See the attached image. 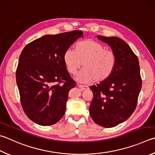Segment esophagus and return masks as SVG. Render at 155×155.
<instances>
[{
  "label": "esophagus",
  "instance_id": "obj_1",
  "mask_svg": "<svg viewBox=\"0 0 155 155\" xmlns=\"http://www.w3.org/2000/svg\"><path fill=\"white\" fill-rule=\"evenodd\" d=\"M78 87H79L81 91H85V90H87L89 89L85 85H78Z\"/></svg>",
  "mask_w": 155,
  "mask_h": 155
}]
</instances>
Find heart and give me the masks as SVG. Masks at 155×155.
<instances>
[{"label":"heart","instance_id":"b5f03b06","mask_svg":"<svg viewBox=\"0 0 155 155\" xmlns=\"http://www.w3.org/2000/svg\"><path fill=\"white\" fill-rule=\"evenodd\" d=\"M63 60L70 74H75L83 64V69L76 79L83 83L106 81L113 72L117 63L115 53L93 39L80 41L75 50L66 49Z\"/></svg>","mask_w":155,"mask_h":155}]
</instances>
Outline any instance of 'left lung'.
<instances>
[{
	"label": "left lung",
	"instance_id": "8db88e82",
	"mask_svg": "<svg viewBox=\"0 0 155 155\" xmlns=\"http://www.w3.org/2000/svg\"><path fill=\"white\" fill-rule=\"evenodd\" d=\"M97 38L111 47L117 63L108 79L90 87L94 98L89 114L96 124L109 128L124 122L133 114L142 88V78L138 59L124 41L115 36Z\"/></svg>",
	"mask_w": 155,
	"mask_h": 155
}]
</instances>
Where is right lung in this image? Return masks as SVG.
Instances as JSON below:
<instances>
[{"label":"right lung","mask_w":155,"mask_h":155,"mask_svg":"<svg viewBox=\"0 0 155 155\" xmlns=\"http://www.w3.org/2000/svg\"><path fill=\"white\" fill-rule=\"evenodd\" d=\"M83 34L74 30L45 35L21 51L16 82L25 114L36 124L53 125L65 113L69 91L76 83L67 71L63 55Z\"/></svg>","instance_id":"obj_1"}]
</instances>
